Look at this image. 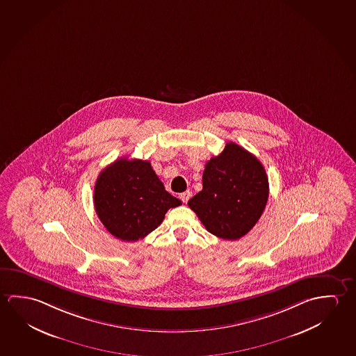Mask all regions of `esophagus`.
<instances>
[{
  "label": "esophagus",
  "instance_id": "34e87169",
  "mask_svg": "<svg viewBox=\"0 0 356 356\" xmlns=\"http://www.w3.org/2000/svg\"><path fill=\"white\" fill-rule=\"evenodd\" d=\"M190 196H191L190 191H185V193H180L181 201H182L184 204H187V201H188Z\"/></svg>",
  "mask_w": 356,
  "mask_h": 356
}]
</instances>
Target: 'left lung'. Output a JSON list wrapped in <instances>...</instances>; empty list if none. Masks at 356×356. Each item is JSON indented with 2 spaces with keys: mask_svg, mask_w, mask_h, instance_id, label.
Returning a JSON list of instances; mask_svg holds the SVG:
<instances>
[{
  "mask_svg": "<svg viewBox=\"0 0 356 356\" xmlns=\"http://www.w3.org/2000/svg\"><path fill=\"white\" fill-rule=\"evenodd\" d=\"M268 195V177L262 163L231 141L218 156L206 163L202 190L187 204L210 234L234 241L256 225Z\"/></svg>",
  "mask_w": 356,
  "mask_h": 356,
  "instance_id": "8db88e82",
  "label": "left lung"
}]
</instances>
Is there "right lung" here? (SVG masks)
Returning <instances> with one entry per match:
<instances>
[{"label":"right lung","mask_w":356,"mask_h":356,"mask_svg":"<svg viewBox=\"0 0 356 356\" xmlns=\"http://www.w3.org/2000/svg\"><path fill=\"white\" fill-rule=\"evenodd\" d=\"M152 170L139 159H119L100 172L94 186V207L104 227L122 241H138L180 206Z\"/></svg>","instance_id":"1"}]
</instances>
